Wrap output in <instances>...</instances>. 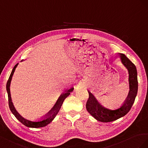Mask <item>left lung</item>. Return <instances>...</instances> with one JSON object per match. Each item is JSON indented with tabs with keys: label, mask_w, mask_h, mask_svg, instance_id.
Segmentation results:
<instances>
[{
	"label": "left lung",
	"mask_w": 148,
	"mask_h": 148,
	"mask_svg": "<svg viewBox=\"0 0 148 148\" xmlns=\"http://www.w3.org/2000/svg\"><path fill=\"white\" fill-rule=\"evenodd\" d=\"M121 62L128 73L129 92L125 102L120 108L115 110L109 109L100 103L94 95L88 90V99L86 103L87 112L95 119L101 122H110L124 116L128 113L134 102L138 92V78L136 67L125 54L119 53Z\"/></svg>",
	"instance_id": "1"
}]
</instances>
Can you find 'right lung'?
Instances as JSON below:
<instances>
[{"instance_id":"1","label":"right lung","mask_w":148,"mask_h":148,"mask_svg":"<svg viewBox=\"0 0 148 148\" xmlns=\"http://www.w3.org/2000/svg\"><path fill=\"white\" fill-rule=\"evenodd\" d=\"M24 60L21 61V62L23 61ZM18 63L16 64L14 67V69H12V73L10 75V77L8 78V80L7 83V86H6V89H7V92L8 94V105H9V108L10 109V110L12 112V113L14 114V116L16 117V119H17L19 121H20L21 123L22 124H23L24 125H25L27 127H29V128H41V127H44V126H46L47 125H48L49 123H50L51 122L54 118L56 117V116L57 115V114L58 113L59 111L62 106V104L64 102V100H65V99L67 97V96H69V94H71V92L74 90V87H71V88H69V90H67L64 94H63L60 98H59L57 100V102L56 103V104L54 105V107L53 108V109L51 110V112L48 113V115L46 116V118L45 119L38 120V121H32V120H29L28 119H25L20 114L16 111V108H15L13 102H12V100L11 98V94H10V84H11V81L12 79V77H13L14 74L15 73V71L16 68V67L18 66Z\"/></svg>"}]
</instances>
